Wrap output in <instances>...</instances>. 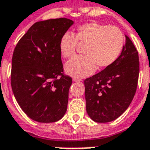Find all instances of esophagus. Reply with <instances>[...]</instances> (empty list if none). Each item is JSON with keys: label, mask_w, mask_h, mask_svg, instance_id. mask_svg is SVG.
Segmentation results:
<instances>
[{"label": "esophagus", "mask_w": 150, "mask_h": 150, "mask_svg": "<svg viewBox=\"0 0 150 150\" xmlns=\"http://www.w3.org/2000/svg\"><path fill=\"white\" fill-rule=\"evenodd\" d=\"M73 81H75V82H77V81H81V79H77V78H73Z\"/></svg>", "instance_id": "esophagus-1"}]
</instances>
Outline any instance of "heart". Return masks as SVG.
<instances>
[{
  "instance_id": "b5f03b06",
  "label": "heart",
  "mask_w": 150,
  "mask_h": 150,
  "mask_svg": "<svg viewBox=\"0 0 150 150\" xmlns=\"http://www.w3.org/2000/svg\"><path fill=\"white\" fill-rule=\"evenodd\" d=\"M124 35L119 28L98 22H90L78 28L75 34L66 32L59 41V51L64 58L74 56L79 45H85V55L77 56L65 65L68 74L77 78L92 75L96 65L110 66L119 58L123 49Z\"/></svg>"
}]
</instances>
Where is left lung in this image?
<instances>
[{
  "instance_id": "left-lung-1",
  "label": "left lung",
  "mask_w": 150,
  "mask_h": 150,
  "mask_svg": "<svg viewBox=\"0 0 150 150\" xmlns=\"http://www.w3.org/2000/svg\"><path fill=\"white\" fill-rule=\"evenodd\" d=\"M119 58L85 80L86 111L96 122H109L128 109L136 94L139 73L138 52L126 36Z\"/></svg>"
}]
</instances>
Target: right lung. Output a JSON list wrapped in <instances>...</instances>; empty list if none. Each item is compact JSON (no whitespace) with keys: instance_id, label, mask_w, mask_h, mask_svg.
<instances>
[{"instance_id":"add662e5","label":"right lung","mask_w":150,"mask_h":150,"mask_svg":"<svg viewBox=\"0 0 150 150\" xmlns=\"http://www.w3.org/2000/svg\"><path fill=\"white\" fill-rule=\"evenodd\" d=\"M72 24L64 18L38 21L14 47L12 91L21 109L35 121L54 122L66 112L72 79L64 75L59 41Z\"/></svg>"}]
</instances>
